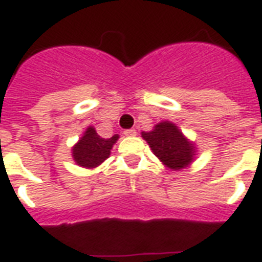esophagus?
Segmentation results:
<instances>
[{"label":"esophagus","mask_w":262,"mask_h":262,"mask_svg":"<svg viewBox=\"0 0 262 262\" xmlns=\"http://www.w3.org/2000/svg\"><path fill=\"white\" fill-rule=\"evenodd\" d=\"M123 135L127 136V137H133V136L137 135V132H136L135 129H126V130L123 132Z\"/></svg>","instance_id":"esophagus-1"}]
</instances>
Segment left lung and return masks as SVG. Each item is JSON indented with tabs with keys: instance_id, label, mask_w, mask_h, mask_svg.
Instances as JSON below:
<instances>
[{
	"instance_id": "obj_1",
	"label": "left lung",
	"mask_w": 262,
	"mask_h": 262,
	"mask_svg": "<svg viewBox=\"0 0 262 262\" xmlns=\"http://www.w3.org/2000/svg\"><path fill=\"white\" fill-rule=\"evenodd\" d=\"M143 139L149 144L152 152L172 170H181L190 164L194 147L187 141L174 123L164 121L151 132H143Z\"/></svg>"
}]
</instances>
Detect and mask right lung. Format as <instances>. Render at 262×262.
<instances>
[{
	"instance_id": "1",
	"label": "right lung",
	"mask_w": 262,
	"mask_h": 262,
	"mask_svg": "<svg viewBox=\"0 0 262 262\" xmlns=\"http://www.w3.org/2000/svg\"><path fill=\"white\" fill-rule=\"evenodd\" d=\"M117 140V135L110 139H103L96 133L94 127H88L79 143L72 149L73 159L83 167H96L108 158L111 148Z\"/></svg>"
}]
</instances>
